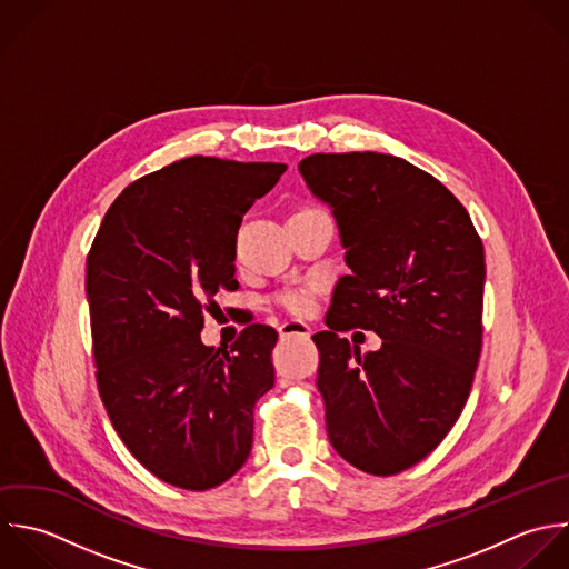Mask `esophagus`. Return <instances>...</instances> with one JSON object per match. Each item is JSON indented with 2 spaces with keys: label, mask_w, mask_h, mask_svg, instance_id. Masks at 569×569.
<instances>
[{
  "label": "esophagus",
  "mask_w": 569,
  "mask_h": 569,
  "mask_svg": "<svg viewBox=\"0 0 569 569\" xmlns=\"http://www.w3.org/2000/svg\"><path fill=\"white\" fill-rule=\"evenodd\" d=\"M279 335L283 339H288V337H303L306 339V337H310V326L299 321V319H288L279 326Z\"/></svg>",
  "instance_id": "obj_1"
}]
</instances>
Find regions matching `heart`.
<instances>
[{
  "label": "heart",
  "instance_id": "1",
  "mask_svg": "<svg viewBox=\"0 0 569 569\" xmlns=\"http://www.w3.org/2000/svg\"><path fill=\"white\" fill-rule=\"evenodd\" d=\"M279 303L295 315H306L312 310V295L308 290H292L281 295Z\"/></svg>",
  "mask_w": 569,
  "mask_h": 569
}]
</instances>
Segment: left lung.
<instances>
[{
    "mask_svg": "<svg viewBox=\"0 0 569 569\" xmlns=\"http://www.w3.org/2000/svg\"><path fill=\"white\" fill-rule=\"evenodd\" d=\"M299 172L332 208L350 274L317 332V388L332 448L390 477L426 459L470 397L481 337L486 254L468 210L432 174L381 152L310 154ZM375 329L361 356L336 332Z\"/></svg>",
    "mask_w": 569,
    "mask_h": 569,
    "instance_id": "obj_1",
    "label": "left lung"
}]
</instances>
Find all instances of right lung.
<instances>
[{
	"mask_svg": "<svg viewBox=\"0 0 569 569\" xmlns=\"http://www.w3.org/2000/svg\"><path fill=\"white\" fill-rule=\"evenodd\" d=\"M286 163L188 157L130 183L86 259L103 408L130 455L192 492L226 483L252 448L254 403L274 386L277 332L252 323L230 350L201 343L203 310L237 290V232Z\"/></svg>",
	"mask_w": 569,
	"mask_h": 569,
	"instance_id": "add662e5",
	"label": "right lung"
}]
</instances>
